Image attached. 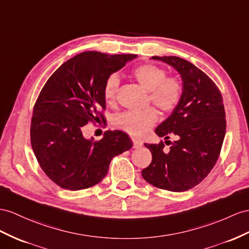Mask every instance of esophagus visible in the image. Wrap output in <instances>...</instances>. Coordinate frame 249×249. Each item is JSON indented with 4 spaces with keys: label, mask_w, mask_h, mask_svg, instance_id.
<instances>
[{
    "label": "esophagus",
    "mask_w": 249,
    "mask_h": 249,
    "mask_svg": "<svg viewBox=\"0 0 249 249\" xmlns=\"http://www.w3.org/2000/svg\"><path fill=\"white\" fill-rule=\"evenodd\" d=\"M132 142H133V148H141L142 147V145H143V143L142 142H140V141H137V140H132Z\"/></svg>",
    "instance_id": "obj_1"
}]
</instances>
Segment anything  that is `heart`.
Returning a JSON list of instances; mask_svg holds the SVG:
<instances>
[{"label":"heart","mask_w":249,"mask_h":249,"mask_svg":"<svg viewBox=\"0 0 249 249\" xmlns=\"http://www.w3.org/2000/svg\"><path fill=\"white\" fill-rule=\"evenodd\" d=\"M133 78L140 85L148 90V100L163 112L175 110L183 97L184 87L180 78L166 75L162 67L155 64H141L132 69ZM120 80L117 74H111L105 82L103 97L106 104L116 103ZM158 111L154 107H147L141 111H125L114 118L117 128L128 133L132 138H143L155 125Z\"/></svg>","instance_id":"obj_1"}]
</instances>
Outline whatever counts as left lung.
<instances>
[{
    "label": "left lung",
    "instance_id": "obj_1",
    "mask_svg": "<svg viewBox=\"0 0 249 249\" xmlns=\"http://www.w3.org/2000/svg\"><path fill=\"white\" fill-rule=\"evenodd\" d=\"M173 66L181 74L184 92L180 104L156 128L161 138L178 140L164 150V143L145 144L152 161L142 170L151 185L181 193L196 186L218 161L226 130L222 94L201 69L179 56H152ZM170 145V141L165 143Z\"/></svg>",
    "mask_w": 249,
    "mask_h": 249
}]
</instances>
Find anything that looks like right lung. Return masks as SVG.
<instances>
[{
    "instance_id": "add662e5",
    "label": "right lung",
    "mask_w": 249,
    "mask_h": 249,
    "mask_svg": "<svg viewBox=\"0 0 249 249\" xmlns=\"http://www.w3.org/2000/svg\"><path fill=\"white\" fill-rule=\"evenodd\" d=\"M137 56L82 53L62 64L42 88L30 141L41 168L56 185L68 190L91 187L104 179L113 157L132 147L121 130H107L94 141L84 138L83 129L89 122H105V82Z\"/></svg>"
}]
</instances>
